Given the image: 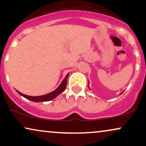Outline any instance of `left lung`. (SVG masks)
Wrapping results in <instances>:
<instances>
[{
    "label": "left lung",
    "mask_w": 146,
    "mask_h": 146,
    "mask_svg": "<svg viewBox=\"0 0 146 146\" xmlns=\"http://www.w3.org/2000/svg\"><path fill=\"white\" fill-rule=\"evenodd\" d=\"M88 84H89V83H88ZM88 88H89V87H88ZM121 93H120V95H121Z\"/></svg>",
    "instance_id": "1"
}]
</instances>
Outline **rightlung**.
I'll use <instances>...</instances> for the list:
<instances>
[{"label":"right lung","instance_id":"1","mask_svg":"<svg viewBox=\"0 0 146 146\" xmlns=\"http://www.w3.org/2000/svg\"><path fill=\"white\" fill-rule=\"evenodd\" d=\"M68 76V73L66 75L65 78L64 79L62 82V83L59 85V86L56 88V90H53V92H51V93H48V94L44 95H40V96H29V95H26L25 94H23L21 92L18 91L17 92L19 93V95H21V96L24 97L27 100H30V101H32L34 102H48L50 101V100H52L53 99L56 98L58 95H59L60 93H62L64 90L66 86V83H67V78Z\"/></svg>","mask_w":146,"mask_h":146}]
</instances>
